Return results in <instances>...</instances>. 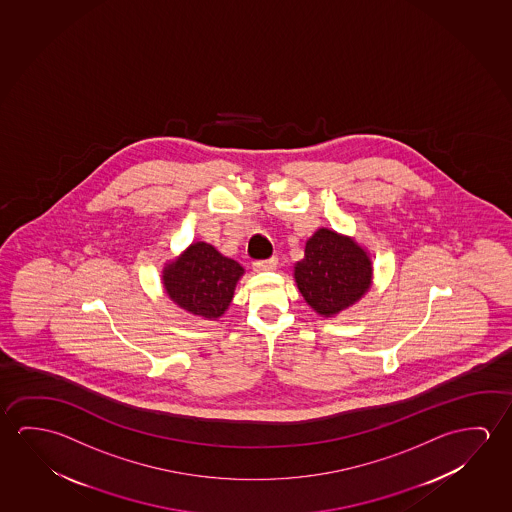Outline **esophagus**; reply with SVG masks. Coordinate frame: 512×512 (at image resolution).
Instances as JSON below:
<instances>
[{"mask_svg":"<svg viewBox=\"0 0 512 512\" xmlns=\"http://www.w3.org/2000/svg\"><path fill=\"white\" fill-rule=\"evenodd\" d=\"M277 267V258H270V260L263 261H254L252 263V268L256 270V272H267V270H274Z\"/></svg>","mask_w":512,"mask_h":512,"instance_id":"esophagus-1","label":"esophagus"}]
</instances>
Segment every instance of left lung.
I'll return each instance as SVG.
<instances>
[{
	"instance_id": "8db88e82",
	"label": "left lung",
	"mask_w": 512,
	"mask_h": 512,
	"mask_svg": "<svg viewBox=\"0 0 512 512\" xmlns=\"http://www.w3.org/2000/svg\"><path fill=\"white\" fill-rule=\"evenodd\" d=\"M293 279L309 308L333 318L365 297L374 265L370 252L352 236L318 228L306 242L304 258L293 265Z\"/></svg>"
}]
</instances>
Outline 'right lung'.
I'll use <instances>...</instances> for the list:
<instances>
[{
    "mask_svg": "<svg viewBox=\"0 0 512 512\" xmlns=\"http://www.w3.org/2000/svg\"><path fill=\"white\" fill-rule=\"evenodd\" d=\"M245 270L206 242L188 245L162 270L163 290L178 308L204 320H219L233 301Z\"/></svg>",
    "mask_w": 512,
    "mask_h": 512,
    "instance_id": "obj_1",
    "label": "right lung"
}]
</instances>
